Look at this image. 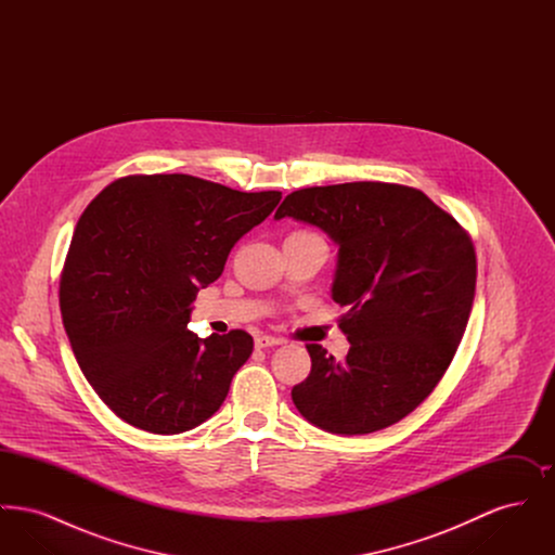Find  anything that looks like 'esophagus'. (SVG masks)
Segmentation results:
<instances>
[{
  "label": "esophagus",
  "instance_id": "34e87169",
  "mask_svg": "<svg viewBox=\"0 0 555 555\" xmlns=\"http://www.w3.org/2000/svg\"><path fill=\"white\" fill-rule=\"evenodd\" d=\"M285 339L281 337H274V335H258L256 337V347L258 349H264V347H272V345H283Z\"/></svg>",
  "mask_w": 555,
  "mask_h": 555
}]
</instances>
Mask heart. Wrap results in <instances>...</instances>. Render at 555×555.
Here are the masks:
<instances>
[{"instance_id":"heart-1","label":"heart","mask_w":555,"mask_h":555,"mask_svg":"<svg viewBox=\"0 0 555 555\" xmlns=\"http://www.w3.org/2000/svg\"><path fill=\"white\" fill-rule=\"evenodd\" d=\"M304 235H314V233H308V231H293L289 237H304Z\"/></svg>"}]
</instances>
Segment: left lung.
I'll return each mask as SVG.
<instances>
[{"label": "left lung", "mask_w": 555, "mask_h": 555, "mask_svg": "<svg viewBox=\"0 0 555 555\" xmlns=\"http://www.w3.org/2000/svg\"><path fill=\"white\" fill-rule=\"evenodd\" d=\"M317 224L339 243L333 299L347 308L345 360L308 344L312 370L293 387L299 414L337 435H366L414 412L443 378L473 310L468 231L421 189L308 186L274 218Z\"/></svg>", "instance_id": "left-lung-1"}]
</instances>
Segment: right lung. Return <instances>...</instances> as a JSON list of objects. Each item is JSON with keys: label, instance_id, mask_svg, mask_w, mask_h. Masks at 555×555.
<instances>
[{"label": "right lung", "instance_id": "right-lung-1", "mask_svg": "<svg viewBox=\"0 0 555 555\" xmlns=\"http://www.w3.org/2000/svg\"><path fill=\"white\" fill-rule=\"evenodd\" d=\"M281 202L191 175L116 179L80 214L60 274V310L89 385L125 423L177 435L208 421L251 356L235 328H186L199 287Z\"/></svg>", "mask_w": 555, "mask_h": 555}]
</instances>
